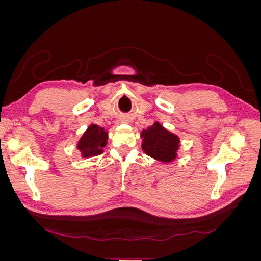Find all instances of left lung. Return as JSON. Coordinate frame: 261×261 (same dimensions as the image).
<instances>
[{
	"label": "left lung",
	"instance_id": "8db88e82",
	"mask_svg": "<svg viewBox=\"0 0 261 261\" xmlns=\"http://www.w3.org/2000/svg\"><path fill=\"white\" fill-rule=\"evenodd\" d=\"M143 150L149 156L162 162H171L176 158L179 139L155 122L141 132Z\"/></svg>",
	"mask_w": 261,
	"mask_h": 261
}]
</instances>
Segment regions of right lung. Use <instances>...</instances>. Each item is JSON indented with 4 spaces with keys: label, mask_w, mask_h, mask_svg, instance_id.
<instances>
[{
    "label": "right lung",
    "mask_w": 261,
    "mask_h": 261,
    "mask_svg": "<svg viewBox=\"0 0 261 261\" xmlns=\"http://www.w3.org/2000/svg\"><path fill=\"white\" fill-rule=\"evenodd\" d=\"M108 133L105 130V128L92 124L85 132L80 143H78L77 148L81 150L83 156L85 158L99 155L103 151L102 149L106 147Z\"/></svg>",
    "instance_id": "1"
}]
</instances>
